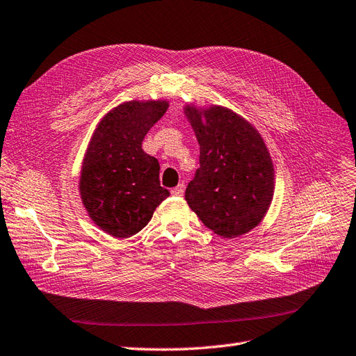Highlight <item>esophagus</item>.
I'll list each match as a JSON object with an SVG mask.
<instances>
[{"mask_svg": "<svg viewBox=\"0 0 356 356\" xmlns=\"http://www.w3.org/2000/svg\"><path fill=\"white\" fill-rule=\"evenodd\" d=\"M184 193H185V185L184 184H179L176 188L171 189V194L175 197H181V195H184Z\"/></svg>", "mask_w": 356, "mask_h": 356, "instance_id": "esophagus-1", "label": "esophagus"}]
</instances>
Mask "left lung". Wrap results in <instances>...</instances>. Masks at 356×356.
<instances>
[{"instance_id":"left-lung-1","label":"left lung","mask_w":356,"mask_h":356,"mask_svg":"<svg viewBox=\"0 0 356 356\" xmlns=\"http://www.w3.org/2000/svg\"><path fill=\"white\" fill-rule=\"evenodd\" d=\"M184 111L200 144V168L185 191L189 207L221 238L251 232L265 218L275 188L261 135L225 106L186 105Z\"/></svg>"}]
</instances>
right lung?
<instances>
[{"label":"right lung","mask_w":356,"mask_h":356,"mask_svg":"<svg viewBox=\"0 0 356 356\" xmlns=\"http://www.w3.org/2000/svg\"><path fill=\"white\" fill-rule=\"evenodd\" d=\"M167 100H129L106 113L83 159L79 195L100 230L131 238L152 220L168 189L159 185V162L141 147L145 134L165 114Z\"/></svg>","instance_id":"add662e5"}]
</instances>
